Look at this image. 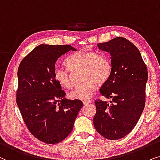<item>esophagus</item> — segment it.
<instances>
[{"mask_svg":"<svg viewBox=\"0 0 160 160\" xmlns=\"http://www.w3.org/2000/svg\"><path fill=\"white\" fill-rule=\"evenodd\" d=\"M82 102H83L84 105H87V104L91 103V100H84V101H82Z\"/></svg>","mask_w":160,"mask_h":160,"instance_id":"34e87169","label":"esophagus"}]
</instances>
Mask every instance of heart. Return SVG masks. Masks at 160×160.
Masks as SVG:
<instances>
[{"instance_id":"obj_1","label":"heart","mask_w":160,"mask_h":160,"mask_svg":"<svg viewBox=\"0 0 160 160\" xmlns=\"http://www.w3.org/2000/svg\"><path fill=\"white\" fill-rule=\"evenodd\" d=\"M65 64L71 72L82 69L81 80L83 81L69 93V97L73 99H90L97 88V83L100 86L105 84L111 75L110 59L106 55L92 51H78L66 59ZM54 78L63 88H72L73 86L72 75L67 70L56 67Z\"/></svg>"}]
</instances>
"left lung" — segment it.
<instances>
[{
	"label": "left lung",
	"mask_w": 160,
	"mask_h": 160,
	"mask_svg": "<svg viewBox=\"0 0 160 160\" xmlns=\"http://www.w3.org/2000/svg\"><path fill=\"white\" fill-rule=\"evenodd\" d=\"M97 46L111 55V75L99 91L112 101L95 100L93 125L104 138L118 140L132 130L143 111L148 70L139 50L125 38Z\"/></svg>",
	"instance_id": "8db88e82"
}]
</instances>
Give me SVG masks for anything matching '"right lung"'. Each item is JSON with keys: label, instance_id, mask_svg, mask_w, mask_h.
I'll list each match as a JSON object with an SVG mask.
<instances>
[{"label": "right lung", "instance_id": "right-lung-1", "mask_svg": "<svg viewBox=\"0 0 160 160\" xmlns=\"http://www.w3.org/2000/svg\"><path fill=\"white\" fill-rule=\"evenodd\" d=\"M76 50L69 44H40L22 59L18 71L16 101L28 129L48 144L64 140L72 132L82 102L65 98V91L55 80L57 60Z\"/></svg>", "mask_w": 160, "mask_h": 160}]
</instances>
